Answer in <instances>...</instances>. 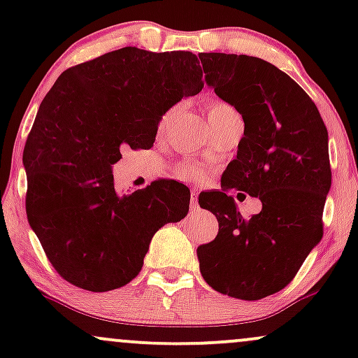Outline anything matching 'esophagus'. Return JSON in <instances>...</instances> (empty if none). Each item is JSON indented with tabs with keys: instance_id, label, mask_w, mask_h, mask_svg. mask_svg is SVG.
Returning <instances> with one entry per match:
<instances>
[{
	"instance_id": "esophagus-1",
	"label": "esophagus",
	"mask_w": 358,
	"mask_h": 358,
	"mask_svg": "<svg viewBox=\"0 0 358 358\" xmlns=\"http://www.w3.org/2000/svg\"><path fill=\"white\" fill-rule=\"evenodd\" d=\"M190 208L192 210H196V208H199V190H195V188H193L190 193Z\"/></svg>"
}]
</instances>
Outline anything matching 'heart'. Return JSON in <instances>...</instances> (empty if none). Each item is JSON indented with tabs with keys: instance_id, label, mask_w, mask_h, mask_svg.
Wrapping results in <instances>:
<instances>
[{
	"instance_id": "heart-1",
	"label": "heart",
	"mask_w": 358,
	"mask_h": 358,
	"mask_svg": "<svg viewBox=\"0 0 358 358\" xmlns=\"http://www.w3.org/2000/svg\"><path fill=\"white\" fill-rule=\"evenodd\" d=\"M237 110L234 106L229 104V102L225 101H220V99H215V101H210L207 104V121H208V126L213 127L217 124V122H220L222 119L225 116H229V114H236ZM178 175L183 176V178H199L200 175H202V168L196 166V165H182L178 168Z\"/></svg>"
}]
</instances>
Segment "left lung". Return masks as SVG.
Wrapping results in <instances>:
<instances>
[{
  "label": "left lung",
  "instance_id": "8db88e82",
  "mask_svg": "<svg viewBox=\"0 0 358 358\" xmlns=\"http://www.w3.org/2000/svg\"><path fill=\"white\" fill-rule=\"evenodd\" d=\"M205 80L244 119L236 159L222 190L200 207L219 220V234L196 256L208 286L256 301L289 285L323 237V207L331 187L328 131L315 102L269 62L234 53H200ZM236 187L259 196L263 210L250 220L224 193Z\"/></svg>",
  "mask_w": 358,
  "mask_h": 358
}]
</instances>
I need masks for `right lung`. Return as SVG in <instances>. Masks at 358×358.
Wrapping results in <instances>:
<instances>
[{
    "label": "right lung",
    "instance_id": "add662e5",
    "mask_svg": "<svg viewBox=\"0 0 358 358\" xmlns=\"http://www.w3.org/2000/svg\"><path fill=\"white\" fill-rule=\"evenodd\" d=\"M192 52L124 47L60 73L23 151L27 215L65 281L102 293L138 276L155 232L185 219L190 190L158 180L131 195L114 188L121 150H150L158 122L203 87Z\"/></svg>",
    "mask_w": 358,
    "mask_h": 358
}]
</instances>
